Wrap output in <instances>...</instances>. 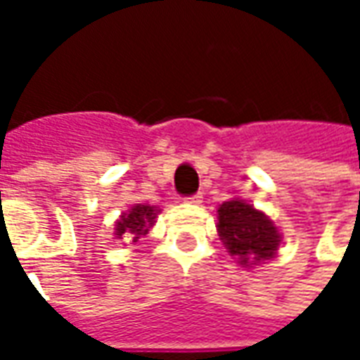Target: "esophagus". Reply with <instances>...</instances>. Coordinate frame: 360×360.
<instances>
[{"instance_id":"34e87169","label":"esophagus","mask_w":360,"mask_h":360,"mask_svg":"<svg viewBox=\"0 0 360 360\" xmlns=\"http://www.w3.org/2000/svg\"><path fill=\"white\" fill-rule=\"evenodd\" d=\"M187 205H200L202 202V195L200 193H197V195H191V197H185L183 198Z\"/></svg>"}]
</instances>
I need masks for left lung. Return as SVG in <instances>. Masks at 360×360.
I'll use <instances>...</instances> for the list:
<instances>
[{
    "mask_svg": "<svg viewBox=\"0 0 360 360\" xmlns=\"http://www.w3.org/2000/svg\"><path fill=\"white\" fill-rule=\"evenodd\" d=\"M218 233L241 265L265 261L275 255L281 236L275 224L243 200H228L218 208Z\"/></svg>",
    "mask_w": 360,
    "mask_h": 360,
    "instance_id": "left-lung-1",
    "label": "left lung"
}]
</instances>
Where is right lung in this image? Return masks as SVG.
I'll return each mask as SVG.
<instances>
[{"label": "right lung", "mask_w": 360, "mask_h": 360, "mask_svg": "<svg viewBox=\"0 0 360 360\" xmlns=\"http://www.w3.org/2000/svg\"><path fill=\"white\" fill-rule=\"evenodd\" d=\"M155 220V208L148 205H136L130 208V212H124L117 222V238H127V240L138 241L140 236L148 233V228Z\"/></svg>", "instance_id": "add662e5"}]
</instances>
